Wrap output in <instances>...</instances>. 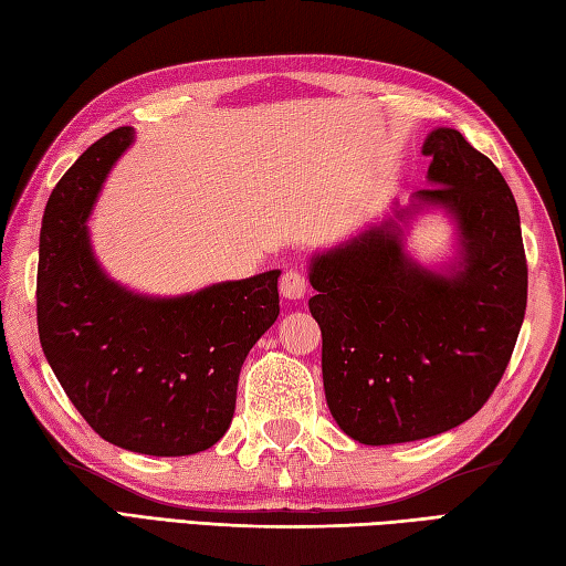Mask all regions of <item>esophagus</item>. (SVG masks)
Masks as SVG:
<instances>
[{
	"label": "esophagus",
	"mask_w": 566,
	"mask_h": 566,
	"mask_svg": "<svg viewBox=\"0 0 566 566\" xmlns=\"http://www.w3.org/2000/svg\"><path fill=\"white\" fill-rule=\"evenodd\" d=\"M306 290H308V282H306V276L302 272L290 270V272L282 274L280 292H282L284 298H304Z\"/></svg>",
	"instance_id": "obj_1"
}]
</instances>
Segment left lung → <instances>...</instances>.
Wrapping results in <instances>:
<instances>
[{"label":"left lung","mask_w":566,"mask_h":566,"mask_svg":"<svg viewBox=\"0 0 566 566\" xmlns=\"http://www.w3.org/2000/svg\"><path fill=\"white\" fill-rule=\"evenodd\" d=\"M429 188L356 235L308 258L331 415L358 444L437 437L471 419L511 360L527 306L515 198L495 164L459 129H431ZM441 212L450 258L419 263L416 220Z\"/></svg>","instance_id":"left-lung-1"}]
</instances>
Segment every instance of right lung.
I'll return each instance as SVG.
<instances>
[{"label": "right lung", "mask_w": 566, "mask_h": 566, "mask_svg": "<svg viewBox=\"0 0 566 566\" xmlns=\"http://www.w3.org/2000/svg\"><path fill=\"white\" fill-rule=\"evenodd\" d=\"M135 129L83 151L43 210L36 316L43 356L99 437L147 457L223 439L250 348L280 316V270L157 296L119 284L93 250L91 218Z\"/></svg>", "instance_id": "right-lung-1"}]
</instances>
